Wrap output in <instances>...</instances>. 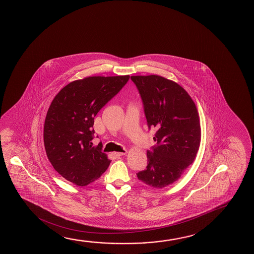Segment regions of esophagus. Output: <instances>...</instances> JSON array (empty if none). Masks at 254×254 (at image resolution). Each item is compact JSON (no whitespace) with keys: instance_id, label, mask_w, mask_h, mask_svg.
Instances as JSON below:
<instances>
[{"instance_id":"1","label":"esophagus","mask_w":254,"mask_h":254,"mask_svg":"<svg viewBox=\"0 0 254 254\" xmlns=\"http://www.w3.org/2000/svg\"><path fill=\"white\" fill-rule=\"evenodd\" d=\"M127 154V151H124V152H114L113 153V155L115 156H117V157H119V156H124V155H126Z\"/></svg>"}]
</instances>
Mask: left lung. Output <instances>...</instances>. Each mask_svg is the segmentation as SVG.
Segmentation results:
<instances>
[{
  "label": "left lung",
  "mask_w": 254,
  "mask_h": 254,
  "mask_svg": "<svg viewBox=\"0 0 254 254\" xmlns=\"http://www.w3.org/2000/svg\"><path fill=\"white\" fill-rule=\"evenodd\" d=\"M141 96L148 129L156 127V141L147 151L148 165L138 180L164 188L179 180L195 158L200 142V125L195 104L175 82L159 75H133Z\"/></svg>",
  "instance_id": "1"
}]
</instances>
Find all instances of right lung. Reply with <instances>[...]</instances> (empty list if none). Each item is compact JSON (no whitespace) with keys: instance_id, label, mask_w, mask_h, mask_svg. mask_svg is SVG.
<instances>
[{"instance_id":"add662e5","label":"right lung","mask_w":254,"mask_h":254,"mask_svg":"<svg viewBox=\"0 0 254 254\" xmlns=\"http://www.w3.org/2000/svg\"><path fill=\"white\" fill-rule=\"evenodd\" d=\"M129 75L91 76L68 83L47 111L44 144L55 171L83 187L100 178L111 160L94 147V117L128 82Z\"/></svg>"}]
</instances>
